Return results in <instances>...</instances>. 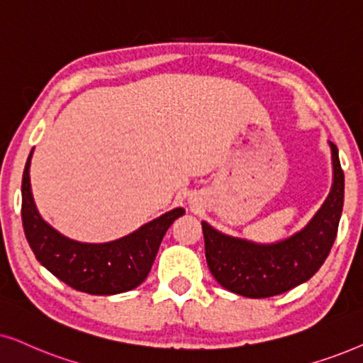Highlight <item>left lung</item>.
<instances>
[{
    "label": "left lung",
    "instance_id": "8db88e82",
    "mask_svg": "<svg viewBox=\"0 0 363 363\" xmlns=\"http://www.w3.org/2000/svg\"><path fill=\"white\" fill-rule=\"evenodd\" d=\"M332 151V187L308 224L272 244L234 238L202 220L206 259L212 275L227 291L249 298L279 296L307 282L330 252L344 209V171L339 149Z\"/></svg>",
    "mask_w": 363,
    "mask_h": 363
}]
</instances>
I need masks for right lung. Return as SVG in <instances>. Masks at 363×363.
Listing matches in <instances>:
<instances>
[{"label": "right lung", "mask_w": 363, "mask_h": 363, "mask_svg": "<svg viewBox=\"0 0 363 363\" xmlns=\"http://www.w3.org/2000/svg\"><path fill=\"white\" fill-rule=\"evenodd\" d=\"M31 157L33 151L23 172L21 217L24 235L40 264L69 287L91 296H114L141 286L164 234L186 211L176 207L111 242H79L57 232L38 212L30 181Z\"/></svg>", "instance_id": "obj_1"}]
</instances>
